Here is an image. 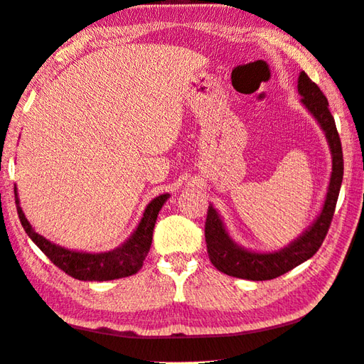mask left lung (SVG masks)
<instances>
[{"label": "left lung", "instance_id": "1", "mask_svg": "<svg viewBox=\"0 0 364 364\" xmlns=\"http://www.w3.org/2000/svg\"><path fill=\"white\" fill-rule=\"evenodd\" d=\"M297 92L302 97L301 103L310 111V114L316 119V122L325 132L329 149H331L333 171L325 203L318 218L312 223V226H309L306 232H302V235L297 237L288 247L272 251V253H257V251H250L237 245L228 234L218 211L213 208V205H210L207 221H205V242H207L210 261L220 272L230 277L253 282L277 279L310 259L321 247L328 229L331 226L343 176L341 138L336 129L334 117L329 113L326 97L304 71H301L297 77Z\"/></svg>", "mask_w": 364, "mask_h": 364}]
</instances>
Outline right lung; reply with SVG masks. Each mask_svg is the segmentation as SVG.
<instances>
[{"instance_id":"right-lung-1","label":"right lung","mask_w":364,"mask_h":364,"mask_svg":"<svg viewBox=\"0 0 364 364\" xmlns=\"http://www.w3.org/2000/svg\"><path fill=\"white\" fill-rule=\"evenodd\" d=\"M14 194L18 218H21L22 226L30 239L36 243L38 248L58 269H62L65 274H68L73 279L84 282L114 280L136 274L141 269L144 257L148 256V251L151 248L157 215H159L162 205L168 199V194H161L154 200H151L146 210H144L141 221L135 229V232L121 247H117L113 251H107V253H82V251H73L58 247L55 243L44 239L43 235L35 232L31 224L25 218L21 205H18L16 186Z\"/></svg>"}]
</instances>
